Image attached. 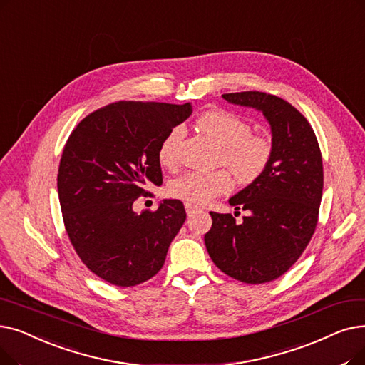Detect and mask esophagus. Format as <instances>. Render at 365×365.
Listing matches in <instances>:
<instances>
[{
    "label": "esophagus",
    "mask_w": 365,
    "mask_h": 365,
    "mask_svg": "<svg viewBox=\"0 0 365 365\" xmlns=\"http://www.w3.org/2000/svg\"><path fill=\"white\" fill-rule=\"evenodd\" d=\"M185 210H186L187 215H192L194 212L198 210V207H197V205H192V204H185Z\"/></svg>",
    "instance_id": "obj_1"
}]
</instances>
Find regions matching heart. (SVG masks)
<instances>
[{
  "label": "heart",
  "mask_w": 365,
  "mask_h": 365,
  "mask_svg": "<svg viewBox=\"0 0 365 365\" xmlns=\"http://www.w3.org/2000/svg\"><path fill=\"white\" fill-rule=\"evenodd\" d=\"M197 126L219 145L216 163L231 169L240 185L258 182L270 167L274 153L273 141L267 135L252 133L250 123L242 116L224 108L207 110L198 116ZM182 137L183 130L174 126L163 138L158 149V160L163 165L173 167L176 164V152ZM231 172L227 168L186 171L170 182L168 194L186 204H205L232 191L234 178Z\"/></svg>",
  "instance_id": "b5f03b06"
}]
</instances>
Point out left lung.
Masks as SVG:
<instances>
[{
	"label": "left lung",
	"mask_w": 365,
	"mask_h": 365,
	"mask_svg": "<svg viewBox=\"0 0 365 365\" xmlns=\"http://www.w3.org/2000/svg\"><path fill=\"white\" fill-rule=\"evenodd\" d=\"M222 97L261 110L272 126L274 153L264 176L230 198L247 216L239 224L231 213L210 212L204 243L220 272L243 283H267L298 261L318 225L322 155L309 120L288 101L258 91Z\"/></svg>",
	"instance_id": "obj_1"
}]
</instances>
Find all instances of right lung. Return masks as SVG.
<instances>
[{
  "mask_svg": "<svg viewBox=\"0 0 365 365\" xmlns=\"http://www.w3.org/2000/svg\"><path fill=\"white\" fill-rule=\"evenodd\" d=\"M191 104L116 101L81 120L62 150L58 195L68 239L100 279L128 288L161 270L186 219L183 202L133 210L149 185H163L158 149Z\"/></svg>",
  "mask_w": 365,
  "mask_h": 365,
  "instance_id": "add662e5",
  "label": "right lung"
}]
</instances>
